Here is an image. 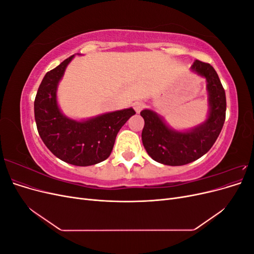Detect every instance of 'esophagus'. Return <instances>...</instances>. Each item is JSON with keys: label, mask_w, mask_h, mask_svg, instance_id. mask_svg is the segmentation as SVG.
Masks as SVG:
<instances>
[{"label": "esophagus", "mask_w": 254, "mask_h": 254, "mask_svg": "<svg viewBox=\"0 0 254 254\" xmlns=\"http://www.w3.org/2000/svg\"><path fill=\"white\" fill-rule=\"evenodd\" d=\"M144 107H145V103H144V102H141V101L135 102V103L133 104V109L135 110L136 113H140V112L144 109Z\"/></svg>", "instance_id": "obj_1"}]
</instances>
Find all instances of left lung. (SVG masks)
Returning <instances> with one entry per match:
<instances>
[{
    "instance_id": "obj_1",
    "label": "left lung",
    "mask_w": 254,
    "mask_h": 254,
    "mask_svg": "<svg viewBox=\"0 0 254 254\" xmlns=\"http://www.w3.org/2000/svg\"><path fill=\"white\" fill-rule=\"evenodd\" d=\"M191 70L206 79L210 113L207 120L187 132L168 128L163 120L151 110L141 111L144 119L142 142L148 155L159 163L179 166L193 162L211 149L226 120V93L214 67L196 60Z\"/></svg>"
}]
</instances>
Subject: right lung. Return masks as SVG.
<instances>
[{
	"instance_id": "right-lung-1",
	"label": "right lung",
	"mask_w": 254,
	"mask_h": 254,
	"mask_svg": "<svg viewBox=\"0 0 254 254\" xmlns=\"http://www.w3.org/2000/svg\"><path fill=\"white\" fill-rule=\"evenodd\" d=\"M73 57L45 74L35 98V120L38 132L52 153L66 163L89 166L110 156L118 132L135 111L124 109L83 122L65 118L58 108L56 91Z\"/></svg>"
}]
</instances>
